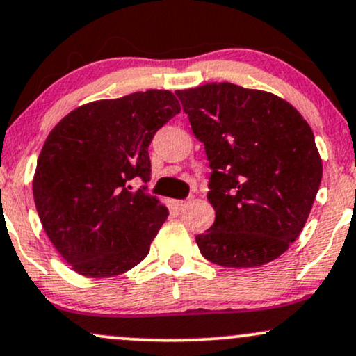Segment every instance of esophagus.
<instances>
[{
	"mask_svg": "<svg viewBox=\"0 0 356 356\" xmlns=\"http://www.w3.org/2000/svg\"><path fill=\"white\" fill-rule=\"evenodd\" d=\"M191 202H192V197L182 199V201H175V206H177V209H186Z\"/></svg>",
	"mask_w": 356,
	"mask_h": 356,
	"instance_id": "34e87169",
	"label": "esophagus"
}]
</instances>
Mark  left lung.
<instances>
[{
	"label": "left lung",
	"mask_w": 356,
	"mask_h": 356,
	"mask_svg": "<svg viewBox=\"0 0 356 356\" xmlns=\"http://www.w3.org/2000/svg\"><path fill=\"white\" fill-rule=\"evenodd\" d=\"M212 169L214 224L199 251L226 268H254L281 256L303 231L323 165L312 127L288 102L234 83L175 92Z\"/></svg>",
	"instance_id": "8db88e82"
}]
</instances>
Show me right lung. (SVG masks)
Segmentation results:
<instances>
[{
  "mask_svg": "<svg viewBox=\"0 0 356 356\" xmlns=\"http://www.w3.org/2000/svg\"><path fill=\"white\" fill-rule=\"evenodd\" d=\"M181 112L169 90L136 92L79 107L51 130L40 152L33 197L56 251L79 275L110 277L149 254L169 211L147 186L149 145Z\"/></svg>",
  "mask_w": 356,
  "mask_h": 356,
  "instance_id": "1",
  "label": "right lung"
}]
</instances>
